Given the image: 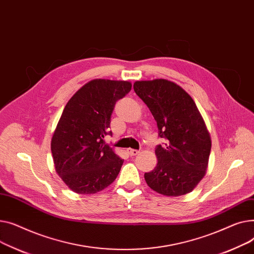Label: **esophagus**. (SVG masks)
Masks as SVG:
<instances>
[{"instance_id": "1", "label": "esophagus", "mask_w": 254, "mask_h": 254, "mask_svg": "<svg viewBox=\"0 0 254 254\" xmlns=\"http://www.w3.org/2000/svg\"><path fill=\"white\" fill-rule=\"evenodd\" d=\"M127 152H128V154H129L130 156H136V155L139 154V151L134 150V148H128Z\"/></svg>"}]
</instances>
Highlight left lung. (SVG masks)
I'll return each mask as SVG.
<instances>
[{"label":"left lung","instance_id":"8db88e82","mask_svg":"<svg viewBox=\"0 0 254 254\" xmlns=\"http://www.w3.org/2000/svg\"><path fill=\"white\" fill-rule=\"evenodd\" d=\"M134 91L150 109L165 138L156 147L158 164L144 180L152 190L167 197L191 191L206 173L211 138L195 101L177 84L165 80L136 81Z\"/></svg>","mask_w":254,"mask_h":254}]
</instances>
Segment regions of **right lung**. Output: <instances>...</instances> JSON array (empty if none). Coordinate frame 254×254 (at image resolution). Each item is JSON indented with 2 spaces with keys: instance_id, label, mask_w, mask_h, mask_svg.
<instances>
[{
  "instance_id": "obj_1",
  "label": "right lung",
  "mask_w": 254,
  "mask_h": 254,
  "mask_svg": "<svg viewBox=\"0 0 254 254\" xmlns=\"http://www.w3.org/2000/svg\"><path fill=\"white\" fill-rule=\"evenodd\" d=\"M128 81L95 79L68 100L51 139L57 174L74 192L91 195L109 187L124 160L104 141L116 102L131 90Z\"/></svg>"
}]
</instances>
